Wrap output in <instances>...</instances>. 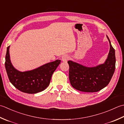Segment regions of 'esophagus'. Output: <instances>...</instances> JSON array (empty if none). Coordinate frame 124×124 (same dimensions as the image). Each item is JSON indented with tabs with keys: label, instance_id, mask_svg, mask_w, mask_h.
<instances>
[{
	"label": "esophagus",
	"instance_id": "esophagus-1",
	"mask_svg": "<svg viewBox=\"0 0 124 124\" xmlns=\"http://www.w3.org/2000/svg\"><path fill=\"white\" fill-rule=\"evenodd\" d=\"M69 57L68 55H66V54L64 55H62V61L64 62H66L67 60H69Z\"/></svg>",
	"mask_w": 124,
	"mask_h": 124
}]
</instances>
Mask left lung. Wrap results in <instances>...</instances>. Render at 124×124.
<instances>
[{
	"mask_svg": "<svg viewBox=\"0 0 124 124\" xmlns=\"http://www.w3.org/2000/svg\"><path fill=\"white\" fill-rule=\"evenodd\" d=\"M110 43V51L103 64L94 67H87L69 60V79L72 86L81 92H97L105 88L113 75L115 70V50Z\"/></svg>",
	"mask_w": 124,
	"mask_h": 124,
	"instance_id": "8db88e82",
	"label": "left lung"
}]
</instances>
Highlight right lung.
I'll list each match as a JSON object with an SVG mask.
<instances>
[{
    "label": "right lung",
    "mask_w": 124,
    "mask_h": 124,
    "mask_svg": "<svg viewBox=\"0 0 124 124\" xmlns=\"http://www.w3.org/2000/svg\"><path fill=\"white\" fill-rule=\"evenodd\" d=\"M9 46L7 48L5 65L12 84L20 91L28 94H36L46 89L50 84L53 73L61 60H56L32 70L21 72L15 69L12 64Z\"/></svg>",
    "instance_id": "1"
}]
</instances>
